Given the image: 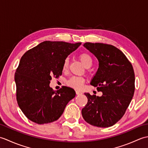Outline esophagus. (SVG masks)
I'll return each instance as SVG.
<instances>
[{"instance_id":"obj_1","label":"esophagus","mask_w":148,"mask_h":148,"mask_svg":"<svg viewBox=\"0 0 148 148\" xmlns=\"http://www.w3.org/2000/svg\"><path fill=\"white\" fill-rule=\"evenodd\" d=\"M76 94H77V95H81V94H82V93H81L80 92H79V91H76Z\"/></svg>"}]
</instances>
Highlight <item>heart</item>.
<instances>
[{
	"label": "heart",
	"instance_id": "obj_1",
	"mask_svg": "<svg viewBox=\"0 0 148 148\" xmlns=\"http://www.w3.org/2000/svg\"><path fill=\"white\" fill-rule=\"evenodd\" d=\"M79 58L84 67H86V66L88 65L92 64V57H91L90 55L87 54V53H82V54H81L79 56ZM69 59L66 58L64 60V65H63V69L64 70L67 69L69 66ZM67 83L69 86L73 87L74 88L81 89L83 85L84 79L83 77L79 76H73L69 79Z\"/></svg>",
	"mask_w": 148,
	"mask_h": 148
}]
</instances>
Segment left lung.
Listing matches in <instances>:
<instances>
[{
    "instance_id": "left-lung-1",
    "label": "left lung",
    "mask_w": 148,
    "mask_h": 148,
    "mask_svg": "<svg viewBox=\"0 0 148 148\" xmlns=\"http://www.w3.org/2000/svg\"><path fill=\"white\" fill-rule=\"evenodd\" d=\"M95 56L99 68L90 84L101 97L85 93L88 102L82 116L88 123L107 128L116 123L129 106L135 91V74L132 65L121 50L103 43L86 42L83 45Z\"/></svg>"
}]
</instances>
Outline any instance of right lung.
I'll return each mask as SVG.
<instances>
[{
	"instance_id": "add662e5",
	"label": "right lung",
	"mask_w": 148,
	"mask_h": 148,
	"mask_svg": "<svg viewBox=\"0 0 148 148\" xmlns=\"http://www.w3.org/2000/svg\"><path fill=\"white\" fill-rule=\"evenodd\" d=\"M81 45L46 40L21 58L14 75L16 99L30 120L40 125L57 120L76 96L72 88L62 86L55 91L49 83L53 76L62 75L64 60Z\"/></svg>"
}]
</instances>
